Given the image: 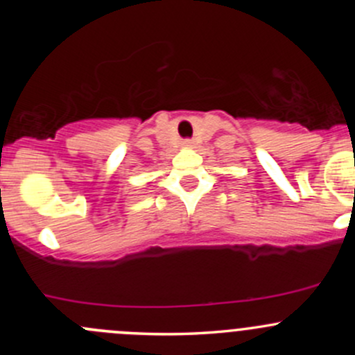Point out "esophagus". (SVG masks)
<instances>
[{"label":"esophagus","instance_id":"obj_1","mask_svg":"<svg viewBox=\"0 0 355 355\" xmlns=\"http://www.w3.org/2000/svg\"><path fill=\"white\" fill-rule=\"evenodd\" d=\"M182 144H184L185 148H192V146H194V141H192V139H184V142H182Z\"/></svg>","mask_w":355,"mask_h":355}]
</instances>
